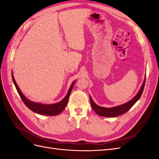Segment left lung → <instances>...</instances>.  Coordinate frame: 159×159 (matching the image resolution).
<instances>
[{
  "instance_id": "8db88e82",
  "label": "left lung",
  "mask_w": 159,
  "mask_h": 159,
  "mask_svg": "<svg viewBox=\"0 0 159 159\" xmlns=\"http://www.w3.org/2000/svg\"><path fill=\"white\" fill-rule=\"evenodd\" d=\"M145 80L146 79L145 78L141 88L140 90L139 91L138 93L135 96H134V97L131 101H129V102H128L127 103H125L123 105H119V106L113 107L111 108L103 107L99 106V105H96L90 96L89 99H90V103H91V107H92L93 109L94 110V111L96 113L100 115V116H102V117H117V116H119V115H121L123 113H125L133 106L134 104L139 99H140L141 96L143 93L144 87H145Z\"/></svg>"
}]
</instances>
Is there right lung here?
<instances>
[{
    "mask_svg": "<svg viewBox=\"0 0 159 159\" xmlns=\"http://www.w3.org/2000/svg\"><path fill=\"white\" fill-rule=\"evenodd\" d=\"M12 78L13 80V82L14 85H15L16 89L18 91V93L20 95V97L21 98L22 100L23 101V102L25 103V104L26 105V107L29 108L32 111L35 112L36 113L40 114V115H47V116H54V115H57L60 114L62 111H63L65 107H66L67 104H68V99L70 93L71 91L72 88L74 87V85L75 81H74V82L71 84L70 88L68 91V93H67L66 97L62 99L61 102L54 103V104H49V105H45V104H42L40 103H35L31 102L30 100L28 99L25 95H23L22 93V91L19 89L18 85L16 84V82L14 78V76L12 72Z\"/></svg>",
    "mask_w": 159,
    "mask_h": 159,
    "instance_id": "obj_1",
    "label": "right lung"
}]
</instances>
